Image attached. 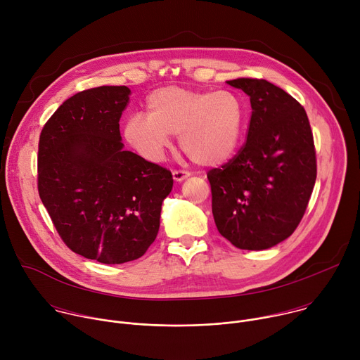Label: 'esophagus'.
<instances>
[{"mask_svg": "<svg viewBox=\"0 0 360 360\" xmlns=\"http://www.w3.org/2000/svg\"><path fill=\"white\" fill-rule=\"evenodd\" d=\"M189 175H191V174H189L188 171H182V169H175V171L172 172V176H174V179H175L176 182H182V181L186 179Z\"/></svg>", "mask_w": 360, "mask_h": 360, "instance_id": "esophagus-1", "label": "esophagus"}]
</instances>
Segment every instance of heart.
I'll return each instance as SVG.
<instances>
[{"label": "heart", "instance_id": "obj_1", "mask_svg": "<svg viewBox=\"0 0 360 360\" xmlns=\"http://www.w3.org/2000/svg\"><path fill=\"white\" fill-rule=\"evenodd\" d=\"M146 111L148 117L127 120L124 138L149 161H160L169 135H179V146L193 164L221 167L235 155L245 128L243 102L231 91L165 86L149 95Z\"/></svg>", "mask_w": 360, "mask_h": 360}]
</instances>
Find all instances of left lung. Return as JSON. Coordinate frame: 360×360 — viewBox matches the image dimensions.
I'll use <instances>...</instances> for the list:
<instances>
[{
	"instance_id": "left-lung-1",
	"label": "left lung",
	"mask_w": 360,
	"mask_h": 360,
	"mask_svg": "<svg viewBox=\"0 0 360 360\" xmlns=\"http://www.w3.org/2000/svg\"><path fill=\"white\" fill-rule=\"evenodd\" d=\"M249 95L248 138L236 155L208 172L212 214L233 246L262 250L289 238L316 181V152L306 111L282 88L258 78L228 81Z\"/></svg>"
}]
</instances>
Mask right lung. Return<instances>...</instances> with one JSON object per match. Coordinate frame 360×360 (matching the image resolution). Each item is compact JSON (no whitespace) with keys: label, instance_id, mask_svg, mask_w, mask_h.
<instances>
[{"label":"right lung","instance_id":"right-lung-1","mask_svg":"<svg viewBox=\"0 0 360 360\" xmlns=\"http://www.w3.org/2000/svg\"><path fill=\"white\" fill-rule=\"evenodd\" d=\"M129 88L98 86L68 98L44 125L38 193L64 243L86 259L125 264L160 231L171 171L124 150L120 120Z\"/></svg>","mask_w":360,"mask_h":360}]
</instances>
